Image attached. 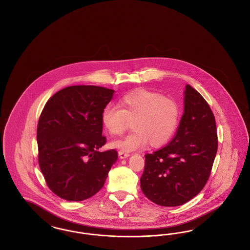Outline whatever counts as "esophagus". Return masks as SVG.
<instances>
[{
  "label": "esophagus",
  "instance_id": "1",
  "mask_svg": "<svg viewBox=\"0 0 250 250\" xmlns=\"http://www.w3.org/2000/svg\"><path fill=\"white\" fill-rule=\"evenodd\" d=\"M119 156L120 158H122V159H125V158H127L128 156H129V154L128 153H125V152H124V151H119Z\"/></svg>",
  "mask_w": 250,
  "mask_h": 250
}]
</instances>
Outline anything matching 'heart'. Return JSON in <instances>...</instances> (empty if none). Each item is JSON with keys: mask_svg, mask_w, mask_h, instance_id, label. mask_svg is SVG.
<instances>
[{"mask_svg": "<svg viewBox=\"0 0 250 250\" xmlns=\"http://www.w3.org/2000/svg\"><path fill=\"white\" fill-rule=\"evenodd\" d=\"M179 119L178 105L163 95L138 90L122 96L118 107L107 105L101 113V123L111 136H120L127 130L132 122L134 131L111 147L131 152L150 143L159 147L170 139Z\"/></svg>", "mask_w": 250, "mask_h": 250, "instance_id": "b5f03b06", "label": "heart"}]
</instances>
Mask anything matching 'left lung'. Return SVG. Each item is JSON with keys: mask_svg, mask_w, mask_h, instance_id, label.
<instances>
[{"mask_svg": "<svg viewBox=\"0 0 250 250\" xmlns=\"http://www.w3.org/2000/svg\"><path fill=\"white\" fill-rule=\"evenodd\" d=\"M184 95L175 137L162 149L145 155L140 180L143 194L166 207L182 205L202 190L217 151L215 120L208 103L189 84Z\"/></svg>", "mask_w": 250, "mask_h": 250, "instance_id": "1", "label": "left lung"}]
</instances>
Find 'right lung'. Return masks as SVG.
Segmentation results:
<instances>
[{"label":"right lung","instance_id":"add662e5","mask_svg":"<svg viewBox=\"0 0 250 250\" xmlns=\"http://www.w3.org/2000/svg\"><path fill=\"white\" fill-rule=\"evenodd\" d=\"M114 90L76 85L52 95L37 125L38 161L49 189L69 202H81L100 190L115 150L99 152L106 143L101 113Z\"/></svg>","mask_w":250,"mask_h":250}]
</instances>
